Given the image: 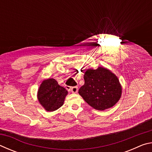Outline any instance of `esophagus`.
<instances>
[{"label":"esophagus","mask_w":152,"mask_h":152,"mask_svg":"<svg viewBox=\"0 0 152 152\" xmlns=\"http://www.w3.org/2000/svg\"><path fill=\"white\" fill-rule=\"evenodd\" d=\"M71 92H72V93H76L77 92H78V87L77 86H73L71 88Z\"/></svg>","instance_id":"1"}]
</instances>
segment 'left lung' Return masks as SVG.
<instances>
[{
  "instance_id": "8db88e82",
  "label": "left lung",
  "mask_w": 152,
  "mask_h": 152,
  "mask_svg": "<svg viewBox=\"0 0 152 152\" xmlns=\"http://www.w3.org/2000/svg\"><path fill=\"white\" fill-rule=\"evenodd\" d=\"M84 84L78 93L94 109L104 110L119 101L122 86L114 73L104 67L88 69L84 75Z\"/></svg>"
}]
</instances>
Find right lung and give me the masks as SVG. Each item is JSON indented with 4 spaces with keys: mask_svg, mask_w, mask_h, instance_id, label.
Masks as SVG:
<instances>
[{
    "mask_svg": "<svg viewBox=\"0 0 152 152\" xmlns=\"http://www.w3.org/2000/svg\"><path fill=\"white\" fill-rule=\"evenodd\" d=\"M67 94V90L59 85L55 79L48 78L40 84L37 97L43 109L52 112L62 106Z\"/></svg>",
    "mask_w": 152,
    "mask_h": 152,
    "instance_id": "add662e5",
    "label": "right lung"
}]
</instances>
